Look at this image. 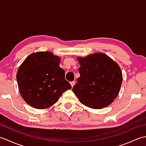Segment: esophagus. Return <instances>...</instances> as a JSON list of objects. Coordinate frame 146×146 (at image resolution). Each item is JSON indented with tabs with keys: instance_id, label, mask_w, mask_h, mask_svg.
Segmentation results:
<instances>
[{
	"instance_id": "esophagus-1",
	"label": "esophagus",
	"mask_w": 146,
	"mask_h": 146,
	"mask_svg": "<svg viewBox=\"0 0 146 146\" xmlns=\"http://www.w3.org/2000/svg\"><path fill=\"white\" fill-rule=\"evenodd\" d=\"M70 84H71V85H72V87H73L74 84H75V82H74V81H72V82H70Z\"/></svg>"
}]
</instances>
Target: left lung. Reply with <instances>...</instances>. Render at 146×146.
Masks as SVG:
<instances>
[{
    "mask_svg": "<svg viewBox=\"0 0 146 146\" xmlns=\"http://www.w3.org/2000/svg\"><path fill=\"white\" fill-rule=\"evenodd\" d=\"M80 74L72 91L80 102L93 109L109 106L119 93L123 74L119 66L103 53L78 57Z\"/></svg>",
    "mask_w": 146,
    "mask_h": 146,
    "instance_id": "obj_1",
    "label": "left lung"
}]
</instances>
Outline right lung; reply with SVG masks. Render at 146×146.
<instances>
[{
    "instance_id": "right-lung-1",
    "label": "right lung",
    "mask_w": 146,
    "mask_h": 146,
    "mask_svg": "<svg viewBox=\"0 0 146 146\" xmlns=\"http://www.w3.org/2000/svg\"><path fill=\"white\" fill-rule=\"evenodd\" d=\"M60 62V57L52 53L38 52L30 54L19 66L16 76L19 91L30 106L46 109L72 88Z\"/></svg>"
}]
</instances>
